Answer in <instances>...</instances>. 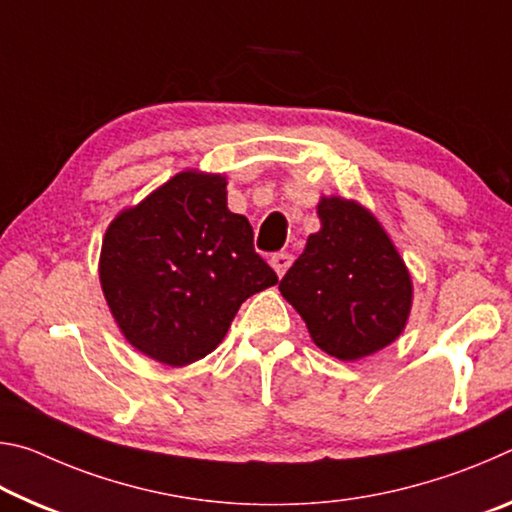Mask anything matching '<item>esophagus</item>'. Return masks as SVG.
Returning a JSON list of instances; mask_svg holds the SVG:
<instances>
[{"label":"esophagus","mask_w":512,"mask_h":512,"mask_svg":"<svg viewBox=\"0 0 512 512\" xmlns=\"http://www.w3.org/2000/svg\"><path fill=\"white\" fill-rule=\"evenodd\" d=\"M291 262H293V257H291V253H284V250H282V253H275L273 257H271V266L275 268V273L277 275H284V273H287V268L291 266Z\"/></svg>","instance_id":"1"}]
</instances>
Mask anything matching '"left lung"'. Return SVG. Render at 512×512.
<instances>
[{
	"instance_id": "8db88e82",
	"label": "left lung",
	"mask_w": 512,
	"mask_h": 512,
	"mask_svg": "<svg viewBox=\"0 0 512 512\" xmlns=\"http://www.w3.org/2000/svg\"><path fill=\"white\" fill-rule=\"evenodd\" d=\"M323 223L282 277L280 291L320 350L341 361L386 348L411 311V277L375 216L343 198H323Z\"/></svg>"
}]
</instances>
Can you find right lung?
I'll use <instances>...</instances> for the list:
<instances>
[{
	"mask_svg": "<svg viewBox=\"0 0 512 512\" xmlns=\"http://www.w3.org/2000/svg\"><path fill=\"white\" fill-rule=\"evenodd\" d=\"M103 296L131 345L187 366L223 341L241 302L277 284L232 214L221 176L183 171L110 223L101 246Z\"/></svg>",
	"mask_w": 512,
	"mask_h": 512,
	"instance_id": "1",
	"label": "right lung"
}]
</instances>
